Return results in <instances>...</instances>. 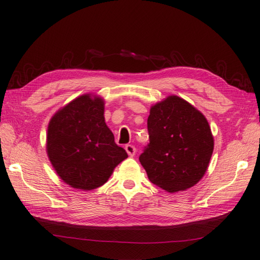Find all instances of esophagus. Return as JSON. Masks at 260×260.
<instances>
[{"instance_id":"obj_1","label":"esophagus","mask_w":260,"mask_h":260,"mask_svg":"<svg viewBox=\"0 0 260 260\" xmlns=\"http://www.w3.org/2000/svg\"><path fill=\"white\" fill-rule=\"evenodd\" d=\"M125 150H126V152H127V154H128L129 156H134L135 155V153H136V148H135V146H133V145H126L125 146Z\"/></svg>"}]
</instances>
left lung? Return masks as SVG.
Here are the masks:
<instances>
[{
  "mask_svg": "<svg viewBox=\"0 0 260 260\" xmlns=\"http://www.w3.org/2000/svg\"><path fill=\"white\" fill-rule=\"evenodd\" d=\"M147 129L150 144L140 162L152 183L170 193L196 185L207 172L214 146L204 115L171 95L151 107Z\"/></svg>",
  "mask_w": 260,
  "mask_h": 260,
  "instance_id": "left-lung-1",
  "label": "left lung"
}]
</instances>
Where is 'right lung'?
<instances>
[{"instance_id": "obj_1", "label": "right lung", "mask_w": 260, "mask_h": 260, "mask_svg": "<svg viewBox=\"0 0 260 260\" xmlns=\"http://www.w3.org/2000/svg\"><path fill=\"white\" fill-rule=\"evenodd\" d=\"M104 110V98L85 93L60 108L49 121L48 157L59 178L74 189L102 186L128 156L115 143Z\"/></svg>"}]
</instances>
